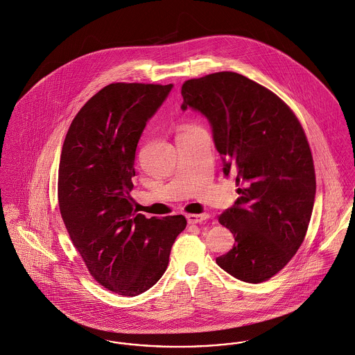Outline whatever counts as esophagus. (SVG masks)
<instances>
[{
	"mask_svg": "<svg viewBox=\"0 0 355 355\" xmlns=\"http://www.w3.org/2000/svg\"><path fill=\"white\" fill-rule=\"evenodd\" d=\"M208 218H209L208 214H200V215H188L187 220L189 224H198V223L205 221Z\"/></svg>",
	"mask_w": 355,
	"mask_h": 355,
	"instance_id": "esophagus-1",
	"label": "esophagus"
}]
</instances>
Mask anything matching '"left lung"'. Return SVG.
<instances>
[{
    "instance_id": "obj_1",
    "label": "left lung",
    "mask_w": 355,
    "mask_h": 355,
    "mask_svg": "<svg viewBox=\"0 0 355 355\" xmlns=\"http://www.w3.org/2000/svg\"><path fill=\"white\" fill-rule=\"evenodd\" d=\"M181 94V110L209 121L223 173L241 185L218 216L235 243L216 263L241 281H266L297 252L312 216L316 178L304 130L273 92L238 73L189 80Z\"/></svg>"
}]
</instances>
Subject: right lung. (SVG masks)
I'll list each match as a JSON object with an SVG mask.
<instances>
[{"mask_svg": "<svg viewBox=\"0 0 355 355\" xmlns=\"http://www.w3.org/2000/svg\"><path fill=\"white\" fill-rule=\"evenodd\" d=\"M173 83H110L74 117L64 139L58 200L67 232L94 279L137 296L164 275L182 215L147 218L131 204L137 143Z\"/></svg>", "mask_w": 355, "mask_h": 355, "instance_id": "add662e5", "label": "right lung"}]
</instances>
